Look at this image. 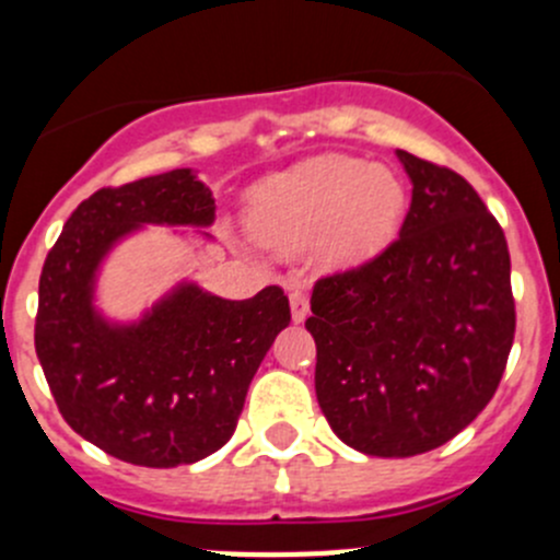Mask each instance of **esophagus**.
Returning <instances> with one entry per match:
<instances>
[{
  "label": "esophagus",
  "mask_w": 560,
  "mask_h": 560,
  "mask_svg": "<svg viewBox=\"0 0 560 560\" xmlns=\"http://www.w3.org/2000/svg\"><path fill=\"white\" fill-rule=\"evenodd\" d=\"M288 302H291V318L293 320H304L310 315V296L302 291V288H291L288 293Z\"/></svg>",
  "instance_id": "esophagus-1"
}]
</instances>
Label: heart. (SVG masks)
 <instances>
[{"mask_svg": "<svg viewBox=\"0 0 560 560\" xmlns=\"http://www.w3.org/2000/svg\"><path fill=\"white\" fill-rule=\"evenodd\" d=\"M405 183L385 166L350 155H320L269 177L250 199V229L278 250L318 237L323 267H359L399 232Z\"/></svg>", "mask_w": 560, "mask_h": 560, "instance_id": "heart-1", "label": "heart"}]
</instances>
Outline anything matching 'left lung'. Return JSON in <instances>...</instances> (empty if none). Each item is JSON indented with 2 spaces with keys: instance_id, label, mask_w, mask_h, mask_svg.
<instances>
[{
  "instance_id": "1",
  "label": "left lung",
  "mask_w": 560,
  "mask_h": 560,
  "mask_svg": "<svg viewBox=\"0 0 560 560\" xmlns=\"http://www.w3.org/2000/svg\"><path fill=\"white\" fill-rule=\"evenodd\" d=\"M396 155L412 180L399 240L315 282L304 323L328 425L380 458L429 453L466 429L493 399L515 339L499 221L458 172Z\"/></svg>"
}]
</instances>
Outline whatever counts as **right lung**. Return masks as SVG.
Segmentation results:
<instances>
[{
  "label": "right lung",
  "instance_id": "add662e5",
  "mask_svg": "<svg viewBox=\"0 0 560 560\" xmlns=\"http://www.w3.org/2000/svg\"><path fill=\"white\" fill-rule=\"evenodd\" d=\"M212 221L210 188L172 170L91 194L45 258L34 348L50 394L83 440L126 464L170 469L226 445L253 374L291 323L280 285L232 302L183 282L137 323L96 313V269L120 237L142 223Z\"/></svg>",
  "mask_w": 560,
  "mask_h": 560
}]
</instances>
